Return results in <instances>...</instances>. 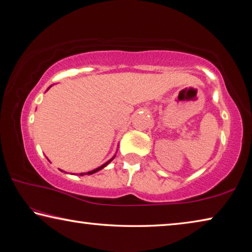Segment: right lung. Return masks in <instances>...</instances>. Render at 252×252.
<instances>
[{
    "instance_id": "obj_1",
    "label": "right lung",
    "mask_w": 252,
    "mask_h": 252,
    "mask_svg": "<svg viewBox=\"0 0 252 252\" xmlns=\"http://www.w3.org/2000/svg\"><path fill=\"white\" fill-rule=\"evenodd\" d=\"M112 159H113V158L110 159V161H108L107 163H104L103 164V165H101V166H100V167H98V168H95V170H94V171H90V172H88V173H87V174H88V175H90V174H94V173H95V172H98V171H100V170H102V168L104 167V166H107L108 165V164L109 163H110L111 161H112ZM80 175H84V173H81L80 174Z\"/></svg>"
}]
</instances>
